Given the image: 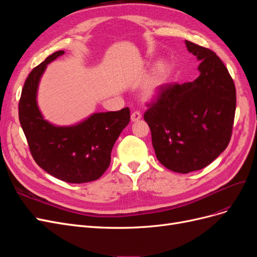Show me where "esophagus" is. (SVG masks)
Returning <instances> with one entry per match:
<instances>
[{"mask_svg": "<svg viewBox=\"0 0 257 257\" xmlns=\"http://www.w3.org/2000/svg\"><path fill=\"white\" fill-rule=\"evenodd\" d=\"M142 119V114L139 111H134L133 113L131 114V120L132 122H137Z\"/></svg>", "mask_w": 257, "mask_h": 257, "instance_id": "34e87169", "label": "esophagus"}]
</instances>
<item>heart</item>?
<instances>
[{
	"label": "heart",
	"mask_w": 257,
	"mask_h": 257,
	"mask_svg": "<svg viewBox=\"0 0 257 257\" xmlns=\"http://www.w3.org/2000/svg\"><path fill=\"white\" fill-rule=\"evenodd\" d=\"M167 67L165 64L160 63L153 69L149 79L147 81L144 95L147 99H153L159 95L160 91L167 81Z\"/></svg>",
	"instance_id": "obj_1"
}]
</instances>
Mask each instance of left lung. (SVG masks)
I'll list each match as a JSON object with an SVG mask.
<instances>
[{
  "label": "left lung",
  "instance_id": "obj_1",
  "mask_svg": "<svg viewBox=\"0 0 257 257\" xmlns=\"http://www.w3.org/2000/svg\"><path fill=\"white\" fill-rule=\"evenodd\" d=\"M200 63L191 82L165 84L144 119L162 165L189 174L206 167L229 144L236 111V88L226 66L208 48L185 41Z\"/></svg>",
  "mask_w": 257,
  "mask_h": 257
}]
</instances>
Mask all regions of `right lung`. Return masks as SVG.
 <instances>
[{"mask_svg": "<svg viewBox=\"0 0 257 257\" xmlns=\"http://www.w3.org/2000/svg\"><path fill=\"white\" fill-rule=\"evenodd\" d=\"M64 54L59 50L32 69L19 100V120L36 164L68 183L97 180L110 164L112 147L130 123L127 107L119 111L95 112L69 126L44 119L37 105V90L46 67Z\"/></svg>", "mask_w": 257, "mask_h": 257, "instance_id": "obj_1", "label": "right lung"}]
</instances>
